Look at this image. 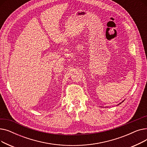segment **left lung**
Returning <instances> with one entry per match:
<instances>
[{
	"mask_svg": "<svg viewBox=\"0 0 147 147\" xmlns=\"http://www.w3.org/2000/svg\"><path fill=\"white\" fill-rule=\"evenodd\" d=\"M120 104H121V103H120Z\"/></svg>",
	"mask_w": 147,
	"mask_h": 147,
	"instance_id": "left-lung-1",
	"label": "left lung"
}]
</instances>
